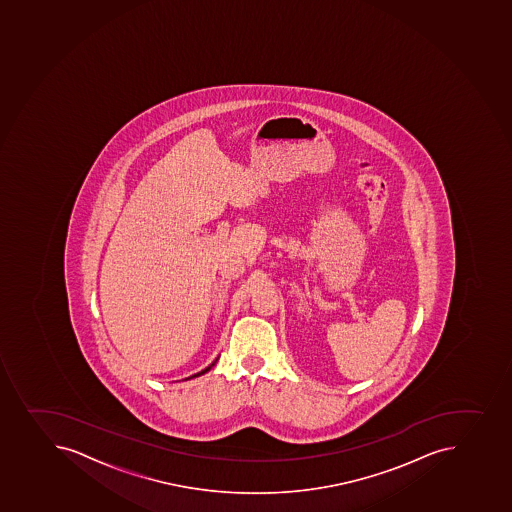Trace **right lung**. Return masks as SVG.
Wrapping results in <instances>:
<instances>
[{
    "mask_svg": "<svg viewBox=\"0 0 512 512\" xmlns=\"http://www.w3.org/2000/svg\"><path fill=\"white\" fill-rule=\"evenodd\" d=\"M217 360H219V358H215V361H212V363H210V365L207 366V368H204V370L199 371V373H195V375L189 376V378H185V380H190V378H197V376L204 375V373H207V371L212 370V366H214L215 363H217Z\"/></svg>",
    "mask_w": 512,
    "mask_h": 512,
    "instance_id": "right-lung-1",
    "label": "right lung"
}]
</instances>
